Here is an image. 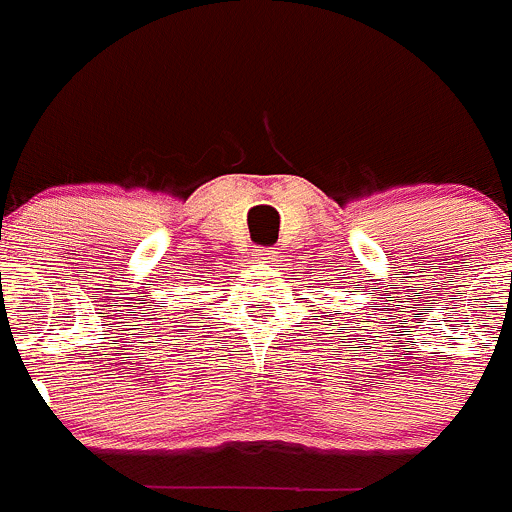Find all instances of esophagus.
Returning a JSON list of instances; mask_svg holds the SVG:
<instances>
[{
  "mask_svg": "<svg viewBox=\"0 0 512 512\" xmlns=\"http://www.w3.org/2000/svg\"><path fill=\"white\" fill-rule=\"evenodd\" d=\"M271 256H273V251L266 249V246H256L254 249V258H258V261H268Z\"/></svg>",
  "mask_w": 512,
  "mask_h": 512,
  "instance_id": "34e87169",
  "label": "esophagus"
}]
</instances>
